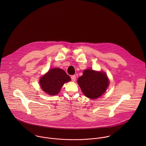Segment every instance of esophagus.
Instances as JSON below:
<instances>
[{
	"mask_svg": "<svg viewBox=\"0 0 146 146\" xmlns=\"http://www.w3.org/2000/svg\"><path fill=\"white\" fill-rule=\"evenodd\" d=\"M71 80L72 82H75L76 80V76L75 75H72L71 76Z\"/></svg>",
	"mask_w": 146,
	"mask_h": 146,
	"instance_id": "obj_1",
	"label": "esophagus"
}]
</instances>
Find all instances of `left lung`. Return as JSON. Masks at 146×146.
Segmentation results:
<instances>
[{
	"instance_id": "obj_1",
	"label": "left lung",
	"mask_w": 146,
	"mask_h": 146,
	"mask_svg": "<svg viewBox=\"0 0 146 146\" xmlns=\"http://www.w3.org/2000/svg\"><path fill=\"white\" fill-rule=\"evenodd\" d=\"M78 84L86 97L95 100L106 92L109 85V80L104 72L86 69L78 79Z\"/></svg>"
}]
</instances>
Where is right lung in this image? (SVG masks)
I'll return each instance as SVG.
<instances>
[{
    "label": "right lung",
    "instance_id": "right-lung-1",
    "mask_svg": "<svg viewBox=\"0 0 146 146\" xmlns=\"http://www.w3.org/2000/svg\"><path fill=\"white\" fill-rule=\"evenodd\" d=\"M71 81L70 77L61 68L50 69L39 80L42 90L46 93L54 96L58 94L65 83Z\"/></svg>",
    "mask_w": 146,
    "mask_h": 146
}]
</instances>
